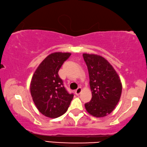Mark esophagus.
I'll use <instances>...</instances> for the list:
<instances>
[{
  "label": "esophagus",
  "instance_id": "1",
  "mask_svg": "<svg viewBox=\"0 0 147 147\" xmlns=\"http://www.w3.org/2000/svg\"><path fill=\"white\" fill-rule=\"evenodd\" d=\"M81 92H82V88H80V87H79V88H78V89H76L75 93H76V95H79V94H80Z\"/></svg>",
  "mask_w": 147,
  "mask_h": 147
}]
</instances>
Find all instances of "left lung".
Returning a JSON list of instances; mask_svg holds the SVG:
<instances>
[{"label":"left lung","mask_w":147,"mask_h":147,"mask_svg":"<svg viewBox=\"0 0 147 147\" xmlns=\"http://www.w3.org/2000/svg\"><path fill=\"white\" fill-rule=\"evenodd\" d=\"M89 76L92 93L90 102L85 108L90 115L96 117L108 115L115 109L120 100L122 84L113 66L102 56L83 54Z\"/></svg>","instance_id":"8db88e82"}]
</instances>
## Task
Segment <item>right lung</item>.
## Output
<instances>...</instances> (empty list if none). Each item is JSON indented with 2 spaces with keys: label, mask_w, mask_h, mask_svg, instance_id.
Listing matches in <instances>:
<instances>
[{
  "label": "right lung",
  "mask_w": 147,
  "mask_h": 147,
  "mask_svg": "<svg viewBox=\"0 0 147 147\" xmlns=\"http://www.w3.org/2000/svg\"><path fill=\"white\" fill-rule=\"evenodd\" d=\"M69 53H52L39 64L32 78L30 93L38 110L47 117L56 118L67 111L74 94L69 93L58 71Z\"/></svg>",
  "instance_id": "right-lung-1"
}]
</instances>
